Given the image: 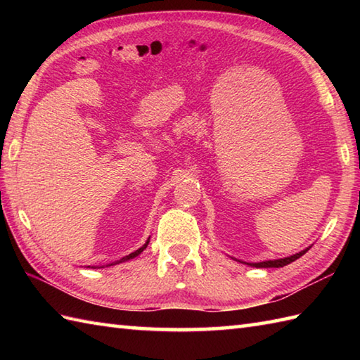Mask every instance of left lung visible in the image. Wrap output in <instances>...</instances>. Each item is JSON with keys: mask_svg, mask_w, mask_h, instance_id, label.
Instances as JSON below:
<instances>
[{"mask_svg": "<svg viewBox=\"0 0 360 360\" xmlns=\"http://www.w3.org/2000/svg\"><path fill=\"white\" fill-rule=\"evenodd\" d=\"M309 249H311V246H309V248H307V249L300 250V252H298V254L290 255V257L278 258V259H266V262H259V263H246V262H240V259H236V262L244 263V264L252 266V267H283V266H286V264H289V263L295 262V259H298V258H300L302 255L307 254V252H308Z\"/></svg>", "mask_w": 360, "mask_h": 360, "instance_id": "obj_1", "label": "left lung"}]
</instances>
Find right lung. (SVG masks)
Listing matches in <instances>:
<instances>
[{
    "label": "right lung",
    "instance_id": "right-lung-1",
    "mask_svg": "<svg viewBox=\"0 0 360 360\" xmlns=\"http://www.w3.org/2000/svg\"><path fill=\"white\" fill-rule=\"evenodd\" d=\"M148 243H150V238H148L147 241H145V244H143V246H142V248H139V249H137V250L131 252V254H129V255H127V257H124V258H120V259H119V262H114V263H111V264H106V266H114V264L124 263V262H128V259H131V258H134V257H137V255H141V254H142V252H143L145 249H147V246H148ZM96 267H98V266H94V269H96ZM101 267H105V266H101Z\"/></svg>",
    "mask_w": 360,
    "mask_h": 360
}]
</instances>
